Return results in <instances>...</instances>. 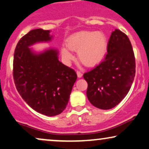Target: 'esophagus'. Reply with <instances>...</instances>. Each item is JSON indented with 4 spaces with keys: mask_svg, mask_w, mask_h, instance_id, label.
<instances>
[{
    "mask_svg": "<svg viewBox=\"0 0 149 149\" xmlns=\"http://www.w3.org/2000/svg\"><path fill=\"white\" fill-rule=\"evenodd\" d=\"M77 77L79 78H81L82 77V75H83L80 71H77Z\"/></svg>",
    "mask_w": 149,
    "mask_h": 149,
    "instance_id": "esophagus-1",
    "label": "esophagus"
}]
</instances>
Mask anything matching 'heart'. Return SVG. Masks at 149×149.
Returning <instances> with one entry per match:
<instances>
[{
    "mask_svg": "<svg viewBox=\"0 0 149 149\" xmlns=\"http://www.w3.org/2000/svg\"><path fill=\"white\" fill-rule=\"evenodd\" d=\"M69 47L61 49L62 58L66 63L74 58L72 50L78 52V58L88 67L97 65L103 60L107 51V38L104 33L95 31H81L70 36L67 41Z\"/></svg>",
    "mask_w": 149,
    "mask_h": 149,
    "instance_id": "obj_1",
    "label": "heart"
}]
</instances>
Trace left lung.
Wrapping results in <instances>:
<instances>
[{
	"label": "left lung",
	"instance_id": "obj_1",
	"mask_svg": "<svg viewBox=\"0 0 149 149\" xmlns=\"http://www.w3.org/2000/svg\"><path fill=\"white\" fill-rule=\"evenodd\" d=\"M105 60L84 78L88 83L86 95L95 107L109 110L126 96L135 74V61L129 38L115 30L111 33Z\"/></svg>",
	"mask_w": 149,
	"mask_h": 149
}]
</instances>
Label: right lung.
I'll use <instances>...</instances> for the list:
<instances>
[{"label":"right lung","mask_w":149,"mask_h":149,"mask_svg":"<svg viewBox=\"0 0 149 149\" xmlns=\"http://www.w3.org/2000/svg\"><path fill=\"white\" fill-rule=\"evenodd\" d=\"M49 33L36 29L19 40L14 51L13 75L24 101L38 113L52 117L66 108L77 76L74 70L58 61L57 49L36 52L30 47L52 41Z\"/></svg>","instance_id":"right-lung-1"}]
</instances>
